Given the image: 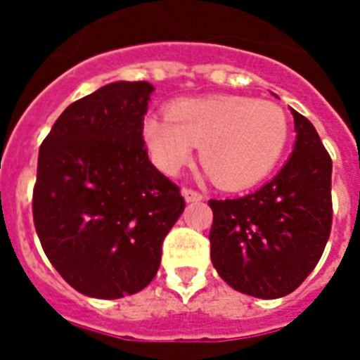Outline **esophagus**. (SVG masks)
I'll return each mask as SVG.
<instances>
[{"label":"esophagus","mask_w":360,"mask_h":360,"mask_svg":"<svg viewBox=\"0 0 360 360\" xmlns=\"http://www.w3.org/2000/svg\"><path fill=\"white\" fill-rule=\"evenodd\" d=\"M181 194H183V198H185V202H202L203 200V194H200V192L192 191V188H183L181 191Z\"/></svg>","instance_id":"obj_1"}]
</instances>
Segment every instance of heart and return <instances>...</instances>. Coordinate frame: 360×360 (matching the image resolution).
<instances>
[{"label": "heart", "mask_w": 360, "mask_h": 360, "mask_svg": "<svg viewBox=\"0 0 360 360\" xmlns=\"http://www.w3.org/2000/svg\"><path fill=\"white\" fill-rule=\"evenodd\" d=\"M288 134L278 104L233 95L177 101L166 120L143 121V141L160 172L177 175L198 147L211 179L228 191L265 179L284 155Z\"/></svg>", "instance_id": "1"}]
</instances>
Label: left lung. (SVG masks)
I'll use <instances>...</instances> for the list:
<instances>
[{"instance_id":"8db88e82","label":"left lung","mask_w":360,"mask_h":360,"mask_svg":"<svg viewBox=\"0 0 360 360\" xmlns=\"http://www.w3.org/2000/svg\"><path fill=\"white\" fill-rule=\"evenodd\" d=\"M288 162L259 191L211 200V262L233 290L278 299L302 284L323 254L333 224V162L314 124L295 110Z\"/></svg>"}]
</instances>
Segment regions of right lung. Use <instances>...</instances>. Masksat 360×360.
<instances>
[{
	"instance_id": "1",
	"label": "right lung",
	"mask_w": 360,
	"mask_h": 360,
	"mask_svg": "<svg viewBox=\"0 0 360 360\" xmlns=\"http://www.w3.org/2000/svg\"><path fill=\"white\" fill-rule=\"evenodd\" d=\"M153 91L147 82L101 87L70 104L39 149L37 236L56 271L87 297L120 299L143 290L185 209L179 186L143 147Z\"/></svg>"
}]
</instances>
